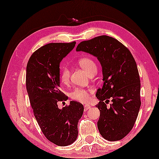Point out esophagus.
Masks as SVG:
<instances>
[{
    "label": "esophagus",
    "instance_id": "34e87169",
    "mask_svg": "<svg viewBox=\"0 0 159 159\" xmlns=\"http://www.w3.org/2000/svg\"><path fill=\"white\" fill-rule=\"evenodd\" d=\"M89 108H91V106H89V105H85L84 106V110L85 111H87L88 109H89Z\"/></svg>",
    "mask_w": 159,
    "mask_h": 159
}]
</instances>
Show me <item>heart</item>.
<instances>
[{"mask_svg": "<svg viewBox=\"0 0 159 159\" xmlns=\"http://www.w3.org/2000/svg\"><path fill=\"white\" fill-rule=\"evenodd\" d=\"M79 64L80 65L88 74H90L92 72L96 71L97 67L96 64L91 58L84 57L79 59ZM70 79V70L67 67H63L61 69L60 72V80L63 84H66L69 81ZM91 92V90L80 89L76 88L70 93V97L73 100H75L79 102H87L89 100V93Z\"/></svg>", "mask_w": 159, "mask_h": 159, "instance_id": "1", "label": "heart"}]
</instances>
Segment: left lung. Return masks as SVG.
<instances>
[{"label": "left lung", "instance_id": "obj_1", "mask_svg": "<svg viewBox=\"0 0 159 159\" xmlns=\"http://www.w3.org/2000/svg\"><path fill=\"white\" fill-rule=\"evenodd\" d=\"M76 51L89 53L100 61L103 85L96 94L100 101L96 105L100 111L97 125L106 140H121L134 127L141 103L140 77L134 58L124 45L108 35L80 42ZM109 98L113 103L108 108L105 103Z\"/></svg>", "mask_w": 159, "mask_h": 159}]
</instances>
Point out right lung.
Listing matches in <instances>:
<instances>
[{"mask_svg":"<svg viewBox=\"0 0 159 159\" xmlns=\"http://www.w3.org/2000/svg\"><path fill=\"white\" fill-rule=\"evenodd\" d=\"M75 46V41L45 45L32 54L26 67V89L35 119L46 138L59 146L76 140L84 110L75 101L62 109L57 104L68 99L59 89L60 63Z\"/></svg>","mask_w":159,"mask_h":159,"instance_id":"obj_1","label":"right lung"}]
</instances>
